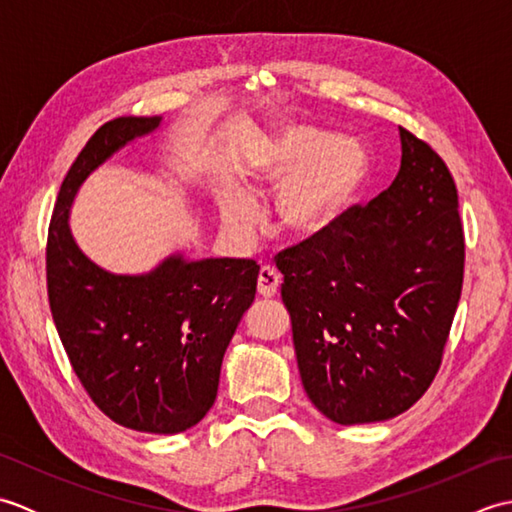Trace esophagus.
<instances>
[{
	"mask_svg": "<svg viewBox=\"0 0 512 512\" xmlns=\"http://www.w3.org/2000/svg\"><path fill=\"white\" fill-rule=\"evenodd\" d=\"M277 288H279V275L273 268L264 266L262 270H259V277H257V292L264 299H270L277 295Z\"/></svg>",
	"mask_w": 512,
	"mask_h": 512,
	"instance_id": "34e87169",
	"label": "esophagus"
}]
</instances>
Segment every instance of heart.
<instances>
[{
    "mask_svg": "<svg viewBox=\"0 0 512 512\" xmlns=\"http://www.w3.org/2000/svg\"><path fill=\"white\" fill-rule=\"evenodd\" d=\"M361 149L334 134L306 125H288L270 136L246 193H226L220 204L222 228L237 244L257 231V184L281 185L275 198L277 228L288 237L308 239L328 226L363 176Z\"/></svg>",
    "mask_w": 512,
    "mask_h": 512,
    "instance_id": "1",
    "label": "heart"
}]
</instances>
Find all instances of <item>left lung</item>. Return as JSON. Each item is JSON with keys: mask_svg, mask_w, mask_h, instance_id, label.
Instances as JSON below:
<instances>
[{"mask_svg": "<svg viewBox=\"0 0 512 512\" xmlns=\"http://www.w3.org/2000/svg\"><path fill=\"white\" fill-rule=\"evenodd\" d=\"M398 132L389 189L277 255L303 389L336 424L389 420L420 400L462 292L458 189L436 151Z\"/></svg>", "mask_w": 512, "mask_h": 512, "instance_id": "left-lung-1", "label": "left lung"}]
</instances>
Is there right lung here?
I'll return each instance as SVG.
<instances>
[{
	"mask_svg": "<svg viewBox=\"0 0 512 512\" xmlns=\"http://www.w3.org/2000/svg\"><path fill=\"white\" fill-rule=\"evenodd\" d=\"M160 125L162 116H121L96 129L61 184L46 273L54 325L94 405L127 429L171 436L213 407L222 358L255 299L259 266L173 253L149 273L116 275L76 246L70 209L81 184Z\"/></svg>",
	"mask_w": 512,
	"mask_h": 512,
	"instance_id": "1",
	"label": "right lung"
}]
</instances>
